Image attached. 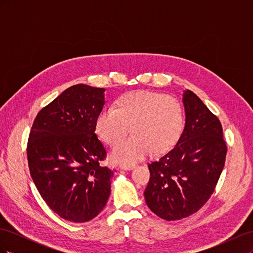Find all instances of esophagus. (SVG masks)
<instances>
[{
  "label": "esophagus",
  "instance_id": "obj_1",
  "mask_svg": "<svg viewBox=\"0 0 253 253\" xmlns=\"http://www.w3.org/2000/svg\"><path fill=\"white\" fill-rule=\"evenodd\" d=\"M136 166L135 165H121L120 168L122 170H133Z\"/></svg>",
  "mask_w": 253,
  "mask_h": 253
}]
</instances>
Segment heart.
<instances>
[{
    "mask_svg": "<svg viewBox=\"0 0 253 253\" xmlns=\"http://www.w3.org/2000/svg\"><path fill=\"white\" fill-rule=\"evenodd\" d=\"M132 127L133 135L114 148L115 163L133 164L153 150L160 153L176 142L183 127L180 102L172 96L150 90H138L122 96L117 108L102 110L96 119L99 138L109 145L116 144Z\"/></svg>",
    "mask_w": 253,
    "mask_h": 253,
    "instance_id": "1",
    "label": "heart"
}]
</instances>
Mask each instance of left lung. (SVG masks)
<instances>
[{
	"instance_id": "1",
	"label": "left lung",
	"mask_w": 253,
	"mask_h": 253,
	"mask_svg": "<svg viewBox=\"0 0 253 253\" xmlns=\"http://www.w3.org/2000/svg\"><path fill=\"white\" fill-rule=\"evenodd\" d=\"M185 127L174 147L148 165L145 203L166 220L185 218L209 200L224 169L223 127L193 91H183Z\"/></svg>"
}]
</instances>
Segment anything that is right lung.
Returning a JSON list of instances; mask_svg holds the SVG:
<instances>
[{
	"label": "right lung",
	"instance_id": "right-lung-1",
	"mask_svg": "<svg viewBox=\"0 0 253 253\" xmlns=\"http://www.w3.org/2000/svg\"><path fill=\"white\" fill-rule=\"evenodd\" d=\"M104 88L76 84L43 108L27 143L30 175L45 203L60 217L84 223L109 200L114 170L100 166L106 151L95 133Z\"/></svg>",
	"mask_w": 253,
	"mask_h": 253
}]
</instances>
